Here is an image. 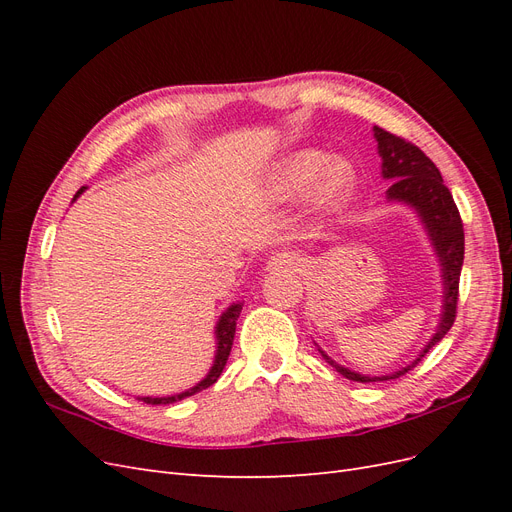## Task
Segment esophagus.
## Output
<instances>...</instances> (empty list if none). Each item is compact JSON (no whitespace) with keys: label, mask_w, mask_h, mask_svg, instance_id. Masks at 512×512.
<instances>
[{"label":"esophagus","mask_w":512,"mask_h":512,"mask_svg":"<svg viewBox=\"0 0 512 512\" xmlns=\"http://www.w3.org/2000/svg\"><path fill=\"white\" fill-rule=\"evenodd\" d=\"M301 267H303L301 258L297 254H292V252H277L267 265L269 271H290V273L301 271Z\"/></svg>","instance_id":"34e87169"}]
</instances>
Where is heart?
<instances>
[{"label": "heart", "mask_w": 512, "mask_h": 512, "mask_svg": "<svg viewBox=\"0 0 512 512\" xmlns=\"http://www.w3.org/2000/svg\"><path fill=\"white\" fill-rule=\"evenodd\" d=\"M318 177V203L322 207H335L354 190V168L344 158L327 162L320 151H301L292 156L275 177L273 192L282 198L303 194Z\"/></svg>", "instance_id": "obj_1"}]
</instances>
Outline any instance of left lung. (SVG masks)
Listing matches in <instances>:
<instances>
[{
    "label": "left lung",
    "mask_w": 512,
    "mask_h": 512,
    "mask_svg": "<svg viewBox=\"0 0 512 512\" xmlns=\"http://www.w3.org/2000/svg\"><path fill=\"white\" fill-rule=\"evenodd\" d=\"M374 138L378 141V153L382 158V177L389 179L391 185L386 190V200L389 203H401L410 209L421 220L433 252L440 262V277H442V314L436 327V333L431 335L425 348L418 352L416 359L406 367H399L393 374L384 376H369L352 371L344 365L333 361L318 344L322 359L327 361L335 371L352 382H382L395 380L408 374L416 363H421L423 356L442 342V337L451 331L455 314H457V297H459V275L463 267V224L453 194L448 192L440 170L436 168L425 153L416 145L404 141L391 132H386L374 126Z\"/></svg>",
    "instance_id": "1"
}]
</instances>
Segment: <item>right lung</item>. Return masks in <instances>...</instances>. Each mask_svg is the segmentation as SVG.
I'll return each mask as SVG.
<instances>
[{
	"mask_svg": "<svg viewBox=\"0 0 512 512\" xmlns=\"http://www.w3.org/2000/svg\"><path fill=\"white\" fill-rule=\"evenodd\" d=\"M87 188L83 185V188L74 194L72 203L76 198H79ZM243 309V303H232L230 307H226L218 324H215V356H213V365L211 369L207 371V376L200 380L198 384H194L192 389L183 391V393H177V395H166V397H138L141 401H145V404H151V406H166V404H175V401H181L185 397L190 395H196L198 391L203 389H209L211 384L218 382L222 369L226 367V361H228V354H230V348H232V339H235V329H237V318L241 314Z\"/></svg>",
	"mask_w": 512,
	"mask_h": 512,
	"instance_id": "add662e5",
	"label": "right lung"
}]
</instances>
